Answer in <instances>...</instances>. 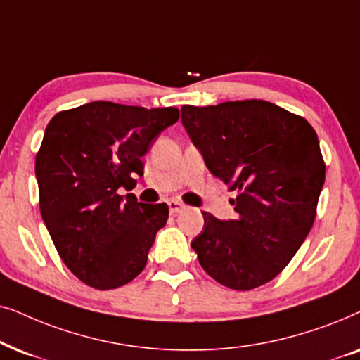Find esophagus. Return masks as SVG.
I'll use <instances>...</instances> for the list:
<instances>
[{
    "label": "esophagus",
    "instance_id": "1",
    "mask_svg": "<svg viewBox=\"0 0 360 360\" xmlns=\"http://www.w3.org/2000/svg\"><path fill=\"white\" fill-rule=\"evenodd\" d=\"M167 207H169L171 214H177V212H183V210L186 209V205L183 202H179V200L171 199L169 202H167Z\"/></svg>",
    "mask_w": 360,
    "mask_h": 360
}]
</instances>
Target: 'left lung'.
I'll return each instance as SVG.
<instances>
[{
    "instance_id": "8db88e82",
    "label": "left lung",
    "mask_w": 360,
    "mask_h": 360,
    "mask_svg": "<svg viewBox=\"0 0 360 360\" xmlns=\"http://www.w3.org/2000/svg\"><path fill=\"white\" fill-rule=\"evenodd\" d=\"M181 120L207 169L237 191L236 219L202 212V232L191 242L200 266L232 290L268 283L313 227L326 177L318 135L265 100L184 105Z\"/></svg>"
}]
</instances>
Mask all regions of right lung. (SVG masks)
<instances>
[{
  "label": "right lung",
  "instance_id": "obj_1",
  "mask_svg": "<svg viewBox=\"0 0 360 360\" xmlns=\"http://www.w3.org/2000/svg\"><path fill=\"white\" fill-rule=\"evenodd\" d=\"M179 110L90 102L52 117L36 156L39 207L67 268L95 290L130 283L145 268L166 204L138 202L141 158Z\"/></svg>",
  "mask_w": 360,
  "mask_h": 360
}]
</instances>
